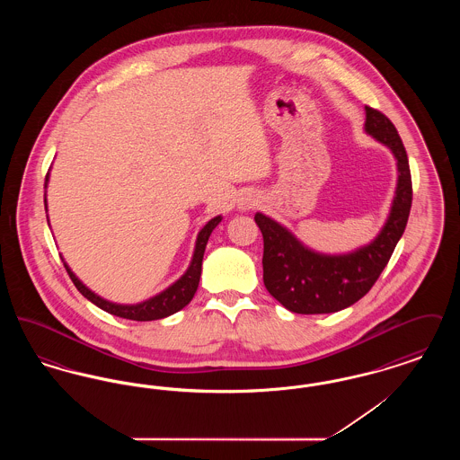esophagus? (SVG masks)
Here are the masks:
<instances>
[{"label": "esophagus", "mask_w": 460, "mask_h": 460, "mask_svg": "<svg viewBox=\"0 0 460 460\" xmlns=\"http://www.w3.org/2000/svg\"><path fill=\"white\" fill-rule=\"evenodd\" d=\"M255 203H257V199H255V198H241L240 208L241 210H248V208H253V207H255Z\"/></svg>", "instance_id": "esophagus-1"}]
</instances>
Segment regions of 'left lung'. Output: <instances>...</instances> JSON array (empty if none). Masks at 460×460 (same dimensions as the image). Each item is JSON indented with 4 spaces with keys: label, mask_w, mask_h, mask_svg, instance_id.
Returning <instances> with one entry per match:
<instances>
[{
    "label": "left lung",
    "mask_w": 460,
    "mask_h": 460,
    "mask_svg": "<svg viewBox=\"0 0 460 460\" xmlns=\"http://www.w3.org/2000/svg\"><path fill=\"white\" fill-rule=\"evenodd\" d=\"M364 129L396 158L398 181L388 220L374 240L343 255H324L304 246L279 222L255 214L263 236V285L295 314H331L358 302L381 276L402 238L412 205V179L405 146L394 122L366 107Z\"/></svg>",
    "instance_id": "1"
}]
</instances>
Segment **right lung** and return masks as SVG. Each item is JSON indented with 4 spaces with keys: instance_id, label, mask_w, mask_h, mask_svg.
Listing matches in <instances>:
<instances>
[{
    "instance_id": "right-lung-1",
    "label": "right lung",
    "mask_w": 460,
    "mask_h": 460,
    "mask_svg": "<svg viewBox=\"0 0 460 460\" xmlns=\"http://www.w3.org/2000/svg\"><path fill=\"white\" fill-rule=\"evenodd\" d=\"M48 184V175H46V182L44 188ZM44 207H46V198H44ZM222 217L217 216L212 220H208L203 229L198 233L197 244H195V253L191 263L188 267V270L175 281L174 285L169 286L165 291L155 295L154 298L136 304V305H120V304H111L109 300L98 296L96 293H93L89 288L83 285L77 276L68 269L66 265V272L72 279V283L75 288L83 293V296H86L91 304L100 306L102 310L109 312L111 315L122 317V319H131V321H156V319H164L169 317L175 312H179L181 308L188 305L191 302V298L197 293L198 283H199V276H201V261H203V253H205V246L207 241L210 238L212 231L217 227Z\"/></svg>"
}]
</instances>
